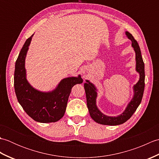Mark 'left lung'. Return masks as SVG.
<instances>
[{
    "mask_svg": "<svg viewBox=\"0 0 159 159\" xmlns=\"http://www.w3.org/2000/svg\"><path fill=\"white\" fill-rule=\"evenodd\" d=\"M126 35L127 38L132 42V46L135 52V60H136V71L139 74V79L138 82L133 86V97L128 104L124 111L120 116L116 117L108 116L102 113L98 109L96 105V98L98 96L97 88L93 83L89 80H86V83L84 84L87 105L91 117L96 122L103 124L110 125V126H116L126 122L133 116V113L140 104L142 100L144 87H145V70L144 63L141 56V50L133 36L129 32L126 31Z\"/></svg>",
    "mask_w": 159,
    "mask_h": 159,
    "instance_id": "1",
    "label": "left lung"
}]
</instances>
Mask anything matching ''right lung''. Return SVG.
<instances>
[{"mask_svg":"<svg viewBox=\"0 0 159 159\" xmlns=\"http://www.w3.org/2000/svg\"><path fill=\"white\" fill-rule=\"evenodd\" d=\"M33 35L26 40L16 61V95L23 109L33 120L41 123L55 122L64 116L73 86L82 83L83 79L80 75L66 78L61 80L55 89L47 92L31 86L26 79L25 59Z\"/></svg>","mask_w":159,"mask_h":159,"instance_id":"right-lung-1","label":"right lung"}]
</instances>
